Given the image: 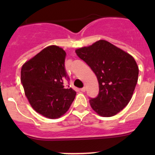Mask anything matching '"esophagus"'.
<instances>
[{"instance_id": "1", "label": "esophagus", "mask_w": 155, "mask_h": 155, "mask_svg": "<svg viewBox=\"0 0 155 155\" xmlns=\"http://www.w3.org/2000/svg\"><path fill=\"white\" fill-rule=\"evenodd\" d=\"M80 91H82V92H84V91H85V87H82V88H81Z\"/></svg>"}]
</instances>
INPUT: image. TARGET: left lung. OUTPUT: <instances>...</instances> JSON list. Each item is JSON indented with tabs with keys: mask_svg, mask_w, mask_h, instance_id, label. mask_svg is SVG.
Listing matches in <instances>:
<instances>
[{
	"mask_svg": "<svg viewBox=\"0 0 155 155\" xmlns=\"http://www.w3.org/2000/svg\"><path fill=\"white\" fill-rule=\"evenodd\" d=\"M75 52L98 79V96L89 100L93 110L104 117L120 113L130 101L137 83L139 69L134 57L105 40Z\"/></svg>",
	"mask_w": 155,
	"mask_h": 155,
	"instance_id": "8db88e82",
	"label": "left lung"
}]
</instances>
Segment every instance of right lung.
Returning <instances> with one entry per match:
<instances>
[{"label": "right lung", "instance_id": "add662e5", "mask_svg": "<svg viewBox=\"0 0 155 155\" xmlns=\"http://www.w3.org/2000/svg\"><path fill=\"white\" fill-rule=\"evenodd\" d=\"M66 53L50 46L23 64L21 81L25 94L37 113L50 119L61 117L69 109L76 95L71 87L64 88Z\"/></svg>", "mask_w": 155, "mask_h": 155}]
</instances>
